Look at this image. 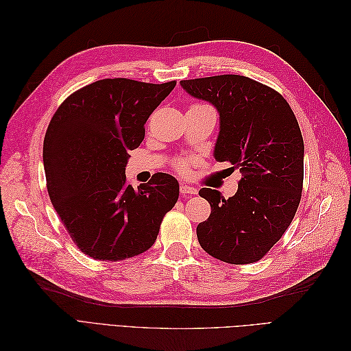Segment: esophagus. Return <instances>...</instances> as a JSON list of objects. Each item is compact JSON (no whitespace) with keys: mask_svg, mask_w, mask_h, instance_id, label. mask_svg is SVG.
Here are the masks:
<instances>
[{"mask_svg":"<svg viewBox=\"0 0 351 351\" xmlns=\"http://www.w3.org/2000/svg\"><path fill=\"white\" fill-rule=\"evenodd\" d=\"M180 192H182L183 195H196L197 190L195 187H190V186L182 183L180 184Z\"/></svg>","mask_w":351,"mask_h":351,"instance_id":"1","label":"esophagus"}]
</instances>
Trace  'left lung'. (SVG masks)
<instances>
[{
	"mask_svg": "<svg viewBox=\"0 0 351 351\" xmlns=\"http://www.w3.org/2000/svg\"><path fill=\"white\" fill-rule=\"evenodd\" d=\"M180 84L217 108L214 158L243 174L228 199L218 190H199L210 205L209 218L196 228L199 244L222 262H256L281 239L300 204L304 145L299 123L278 92L246 76L222 74Z\"/></svg>",
	"mask_w": 351,
	"mask_h": 351,
	"instance_id": "8db88e82",
	"label": "left lung"
}]
</instances>
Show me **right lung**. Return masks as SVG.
<instances>
[{
	"mask_svg": "<svg viewBox=\"0 0 351 351\" xmlns=\"http://www.w3.org/2000/svg\"><path fill=\"white\" fill-rule=\"evenodd\" d=\"M176 82L102 79L60 105L44 141L49 199L70 237L88 256L124 261L149 249L178 199V182L158 173L136 190L125 183L129 151Z\"/></svg>",
	"mask_w": 351,
	"mask_h": 351,
	"instance_id": "add662e5",
	"label": "right lung"
}]
</instances>
